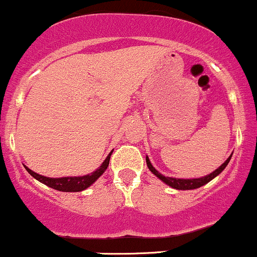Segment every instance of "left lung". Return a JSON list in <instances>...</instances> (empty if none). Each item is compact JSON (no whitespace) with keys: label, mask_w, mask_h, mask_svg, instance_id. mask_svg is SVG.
Instances as JSON below:
<instances>
[{"label":"left lung","mask_w":257,"mask_h":257,"mask_svg":"<svg viewBox=\"0 0 257 257\" xmlns=\"http://www.w3.org/2000/svg\"><path fill=\"white\" fill-rule=\"evenodd\" d=\"M230 157H232V155L229 156V159H227V161H225L223 165L219 166V167L217 168L215 172H212L211 174H208L206 177H202V178H194V179H179V178H171V177H165L161 173H159V171L155 170L154 166L151 165L150 160H149V157H146V163H148L149 170H150L152 173L157 177V178H160L162 182H165L167 185H170V187L174 189H178V190H189V189H196V188L202 187V185H205L206 183L210 182V180L215 178L216 176H218V174L221 173L225 167H227L228 162L230 161Z\"/></svg>","instance_id":"left-lung-1"}]
</instances>
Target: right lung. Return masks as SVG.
<instances>
[{
    "label": "right lung",
    "instance_id": "obj_1",
    "mask_svg": "<svg viewBox=\"0 0 257 257\" xmlns=\"http://www.w3.org/2000/svg\"><path fill=\"white\" fill-rule=\"evenodd\" d=\"M112 151L109 152V155L107 156V159L103 161L102 165L100 166V168L91 174H87V176H83V177H64V178H49V177H44L40 176V174L35 173L32 170H29L28 167H25V170L29 172L30 174L34 177L35 179H38L39 182L44 183L45 185L47 187L56 189V190L60 191H81L84 189L89 188L92 183H95L98 177L103 173L108 167L109 163V159H111Z\"/></svg>",
    "mask_w": 257,
    "mask_h": 257
}]
</instances>
